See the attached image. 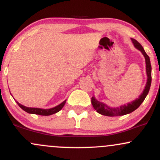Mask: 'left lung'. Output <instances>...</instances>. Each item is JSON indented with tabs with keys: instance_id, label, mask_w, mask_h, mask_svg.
Returning <instances> with one entry per match:
<instances>
[{
	"instance_id": "left-lung-1",
	"label": "left lung",
	"mask_w": 160,
	"mask_h": 160,
	"mask_svg": "<svg viewBox=\"0 0 160 160\" xmlns=\"http://www.w3.org/2000/svg\"><path fill=\"white\" fill-rule=\"evenodd\" d=\"M132 41L134 46L136 49L140 50L142 54L144 55L145 58V62H146V71H147V76H148V80H147L146 86L141 93V95L137 98L136 100L133 101L131 103H128L127 104H124V105L120 106L118 108H110L105 104L102 103V102H98L97 99H95V97H92V104L93 108L98 113L102 115L108 116V117H114V116H122L128 114V113H132L134 111L137 109L139 106L141 105V103L144 102V100L148 95L149 92L150 85H151V65H150V61L149 56H148L146 52H145L144 48L142 47L140 43L137 41L136 40L132 38Z\"/></svg>"
}]
</instances>
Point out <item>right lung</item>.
Listing matches in <instances>:
<instances>
[{
    "label": "right lung",
    "instance_id": "obj_1",
    "mask_svg": "<svg viewBox=\"0 0 160 160\" xmlns=\"http://www.w3.org/2000/svg\"><path fill=\"white\" fill-rule=\"evenodd\" d=\"M66 102V100L64 101L62 103L60 104H58V106L56 107L50 108V109H41V108H28L25 107V106L22 105V104H19V102H16V103L18 104V105L19 106L23 111H25V112L28 113H34V114H38V115H42V116H49V115H52L54 114V113H57L62 110V108L64 107Z\"/></svg>",
    "mask_w": 160,
    "mask_h": 160
}]
</instances>
